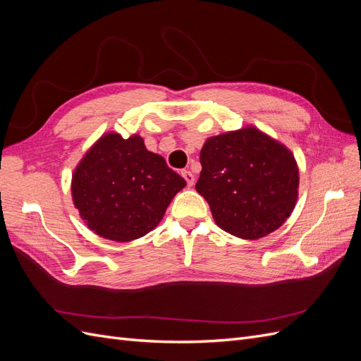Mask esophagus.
<instances>
[{"label": "esophagus", "mask_w": 361, "mask_h": 361, "mask_svg": "<svg viewBox=\"0 0 361 361\" xmlns=\"http://www.w3.org/2000/svg\"><path fill=\"white\" fill-rule=\"evenodd\" d=\"M182 176H183V179L185 180H187V183H188V187H192V185H194V174L190 171V170H183L182 171Z\"/></svg>", "instance_id": "esophagus-1"}]
</instances>
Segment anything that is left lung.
<instances>
[{"label": "left lung", "instance_id": "obj_1", "mask_svg": "<svg viewBox=\"0 0 361 361\" xmlns=\"http://www.w3.org/2000/svg\"><path fill=\"white\" fill-rule=\"evenodd\" d=\"M195 190L216 226L243 239H259L285 223L298 199L292 152L253 126L206 140Z\"/></svg>", "mask_w": 361, "mask_h": 361}]
</instances>
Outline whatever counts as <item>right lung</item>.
Returning <instances> with one entry per match:
<instances>
[{"mask_svg":"<svg viewBox=\"0 0 361 361\" xmlns=\"http://www.w3.org/2000/svg\"><path fill=\"white\" fill-rule=\"evenodd\" d=\"M187 182L140 135H102L76 166L72 199L90 231L116 243L145 236L159 224Z\"/></svg>","mask_w":361,"mask_h":361,"instance_id":"1","label":"right lung"}]
</instances>
